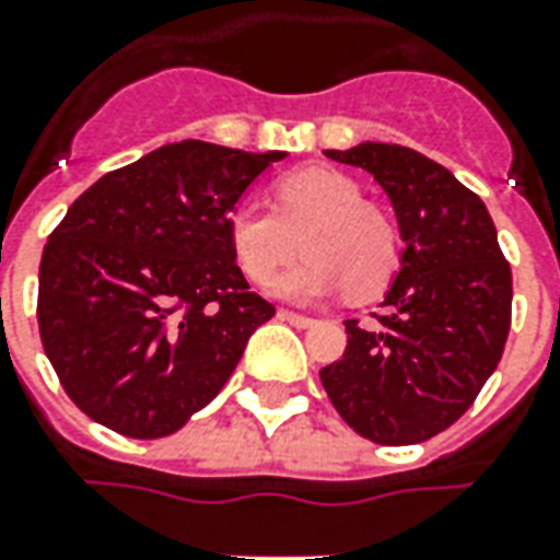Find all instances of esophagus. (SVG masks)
<instances>
[{"instance_id":"34e87169","label":"esophagus","mask_w":560,"mask_h":560,"mask_svg":"<svg viewBox=\"0 0 560 560\" xmlns=\"http://www.w3.org/2000/svg\"><path fill=\"white\" fill-rule=\"evenodd\" d=\"M279 318L293 324V327H300V330H306L315 324V318H306V315H300V312H291V308H279Z\"/></svg>"}]
</instances>
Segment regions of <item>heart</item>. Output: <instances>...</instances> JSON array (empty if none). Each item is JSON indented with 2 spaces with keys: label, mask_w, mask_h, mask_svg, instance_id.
Segmentation results:
<instances>
[{
  "label": "heart",
  "mask_w": 560,
  "mask_h": 560,
  "mask_svg": "<svg viewBox=\"0 0 560 560\" xmlns=\"http://www.w3.org/2000/svg\"><path fill=\"white\" fill-rule=\"evenodd\" d=\"M272 199L276 209L240 202L226 218L230 252L245 279L267 284L303 245L306 257L272 284L279 296L320 300L346 288L351 300H366L388 284L397 233L346 172L293 170L272 185Z\"/></svg>",
  "instance_id": "1"
}]
</instances>
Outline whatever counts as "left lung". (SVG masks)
<instances>
[{
  "label": "left lung",
  "mask_w": 560,
  "mask_h": 560,
  "mask_svg": "<svg viewBox=\"0 0 560 560\" xmlns=\"http://www.w3.org/2000/svg\"><path fill=\"white\" fill-rule=\"evenodd\" d=\"M327 158L382 185L406 248L382 312L346 320L348 346L320 370V385L366 440L424 443L452 428L498 370L512 324L510 264L482 199L440 163L382 142Z\"/></svg>",
  "instance_id": "left-lung-1"
}]
</instances>
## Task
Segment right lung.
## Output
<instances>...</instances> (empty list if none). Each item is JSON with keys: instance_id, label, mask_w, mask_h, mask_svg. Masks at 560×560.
<instances>
[{"instance_id": "1", "label": "right lung", "mask_w": 560, "mask_h": 560, "mask_svg": "<svg viewBox=\"0 0 560 560\" xmlns=\"http://www.w3.org/2000/svg\"><path fill=\"white\" fill-rule=\"evenodd\" d=\"M221 144H163L108 172L54 226L38 334L78 409L132 440L170 436L218 397L276 306L248 291L226 218L269 163Z\"/></svg>"}]
</instances>
